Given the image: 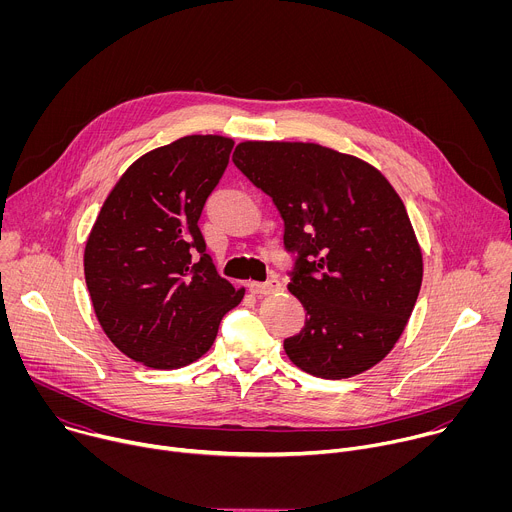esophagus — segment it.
<instances>
[{
    "mask_svg": "<svg viewBox=\"0 0 512 512\" xmlns=\"http://www.w3.org/2000/svg\"><path fill=\"white\" fill-rule=\"evenodd\" d=\"M249 289L257 296H271V294H277V291L281 289V281L277 277H271L267 281H253V283H249Z\"/></svg>",
    "mask_w": 512,
    "mask_h": 512,
    "instance_id": "esophagus-1",
    "label": "esophagus"
}]
</instances>
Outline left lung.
<instances>
[{
    "label": "left lung",
    "instance_id": "8db88e82",
    "mask_svg": "<svg viewBox=\"0 0 512 512\" xmlns=\"http://www.w3.org/2000/svg\"><path fill=\"white\" fill-rule=\"evenodd\" d=\"M235 166L283 218L289 291L306 308L289 360L320 379L367 371L399 340L423 261L405 204L371 164L318 143L243 141Z\"/></svg>",
    "mask_w": 512,
    "mask_h": 512
}]
</instances>
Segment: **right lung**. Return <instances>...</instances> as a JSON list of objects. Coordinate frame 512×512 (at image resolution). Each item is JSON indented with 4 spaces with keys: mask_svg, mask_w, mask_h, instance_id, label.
<instances>
[{
    "mask_svg": "<svg viewBox=\"0 0 512 512\" xmlns=\"http://www.w3.org/2000/svg\"><path fill=\"white\" fill-rule=\"evenodd\" d=\"M233 139L188 135L133 162L85 247V279L109 340L152 369H180L214 342L245 289L218 275L198 227Z\"/></svg>",
    "mask_w": 512,
    "mask_h": 512,
    "instance_id": "add662e5",
    "label": "right lung"
}]
</instances>
